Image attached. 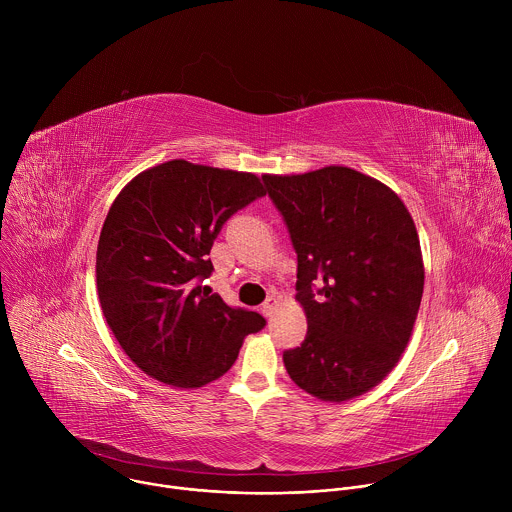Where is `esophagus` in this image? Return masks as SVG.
<instances>
[{
	"mask_svg": "<svg viewBox=\"0 0 512 512\" xmlns=\"http://www.w3.org/2000/svg\"><path fill=\"white\" fill-rule=\"evenodd\" d=\"M275 308H277V298H275V296H269V298L263 302L261 312H263L265 316H271V314L275 312Z\"/></svg>",
	"mask_w": 512,
	"mask_h": 512,
	"instance_id": "obj_1",
	"label": "esophagus"
}]
</instances>
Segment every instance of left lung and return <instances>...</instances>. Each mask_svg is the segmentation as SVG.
<instances>
[{"label":"left lung","mask_w":512,"mask_h":512,"mask_svg":"<svg viewBox=\"0 0 512 512\" xmlns=\"http://www.w3.org/2000/svg\"><path fill=\"white\" fill-rule=\"evenodd\" d=\"M263 180L298 253L296 298L308 320L304 344L283 354L287 375L328 403L369 393L395 369L417 320L425 269L413 218L387 184L346 166Z\"/></svg>","instance_id":"8db88e82"}]
</instances>
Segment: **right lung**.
Returning a JSON list of instances; mask_svg holds the SVG:
<instances>
[{
  "label": "right lung",
  "mask_w": 512,
  "mask_h": 512,
  "mask_svg": "<svg viewBox=\"0 0 512 512\" xmlns=\"http://www.w3.org/2000/svg\"><path fill=\"white\" fill-rule=\"evenodd\" d=\"M257 174L170 160L139 172L113 200L97 245L103 316L139 371L176 389L223 377L245 336L265 326L202 285L229 218L263 196Z\"/></svg>",
  "instance_id": "obj_1"
}]
</instances>
